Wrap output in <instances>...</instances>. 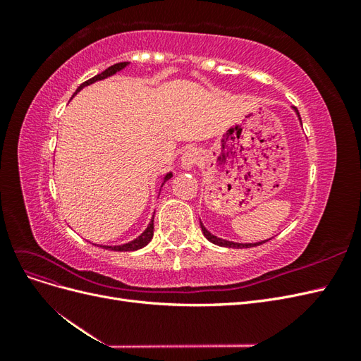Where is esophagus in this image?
<instances>
[{"instance_id":"esophagus-1","label":"esophagus","mask_w":361,"mask_h":361,"mask_svg":"<svg viewBox=\"0 0 361 361\" xmlns=\"http://www.w3.org/2000/svg\"><path fill=\"white\" fill-rule=\"evenodd\" d=\"M200 161H202V154H200L199 149L191 147V149L183 152V155H182V166H183L185 169H191V167H194V166H197V164H199Z\"/></svg>"}]
</instances>
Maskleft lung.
Returning a JSON list of instances; mask_svg holds the SVG:
<instances>
[{
  "label": "left lung",
  "mask_w": 361,
  "mask_h": 361,
  "mask_svg": "<svg viewBox=\"0 0 361 361\" xmlns=\"http://www.w3.org/2000/svg\"><path fill=\"white\" fill-rule=\"evenodd\" d=\"M295 111L298 113L297 108H295ZM298 116H300V113H298ZM300 120H301V118H300ZM200 226H202L203 235L207 238V241H211L212 244H216V245H220V247H228V248H250V247H256V245H260V244L267 243V241H264V243H257V244H236V243H231V241H224V239L216 238V236H214V235H211L209 232H207L202 223H200Z\"/></svg>",
  "instance_id": "1"
}]
</instances>
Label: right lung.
<instances>
[{
	"label": "right lung",
	"mask_w": 361,
	"mask_h": 361,
	"mask_svg": "<svg viewBox=\"0 0 361 361\" xmlns=\"http://www.w3.org/2000/svg\"><path fill=\"white\" fill-rule=\"evenodd\" d=\"M126 61H123V63H116V64H113V66H110L108 69H105L104 72H101V73H97L96 76H93V78H90V80H87V81H84L78 89H76V92L75 93H78L82 87H85V85H89V84H93L94 81H97V80H104V78H106V76H110V75H114L116 72H118L120 69H123L125 66H126ZM171 178V173H169L167 176H166V180H169ZM164 180V182H166ZM164 185V183H162ZM152 236H154V220L150 221V224L147 226V228L146 231L141 233L137 239H134L133 243H128V244H123V245H116V247H108V245H102V248H106V250H113V251H134V250H138V248H143L145 245H147L149 243H150V239H152Z\"/></svg>",
	"instance_id": "right-lung-1"
}]
</instances>
